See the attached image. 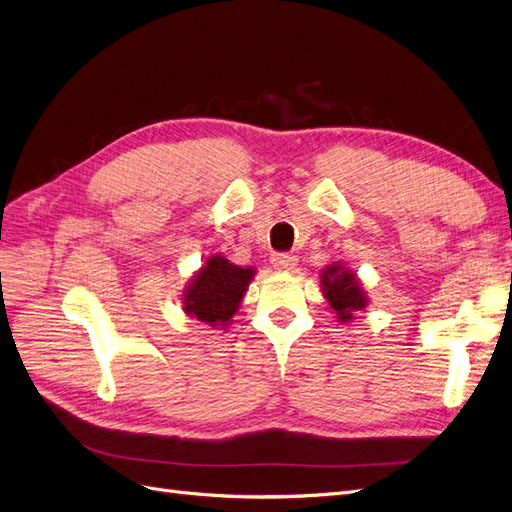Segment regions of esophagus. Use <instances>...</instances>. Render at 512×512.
<instances>
[{"mask_svg": "<svg viewBox=\"0 0 512 512\" xmlns=\"http://www.w3.org/2000/svg\"><path fill=\"white\" fill-rule=\"evenodd\" d=\"M271 265L277 271H290V269H294V265H297V256L286 254V252H277L271 256Z\"/></svg>", "mask_w": 512, "mask_h": 512, "instance_id": "obj_1", "label": "esophagus"}]
</instances>
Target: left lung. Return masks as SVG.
I'll list each match as a JSON object with an SVG mask.
<instances>
[{"label": "left lung", "mask_w": 512, "mask_h": 512, "mask_svg": "<svg viewBox=\"0 0 512 512\" xmlns=\"http://www.w3.org/2000/svg\"><path fill=\"white\" fill-rule=\"evenodd\" d=\"M320 286L329 305L335 309L339 322H350L354 312L367 305V297L356 282V275L337 262L320 273Z\"/></svg>", "instance_id": "8db88e82"}]
</instances>
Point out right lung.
I'll list each match as a JSON object with an SVG mask.
<instances>
[{
  "label": "right lung",
  "instance_id": "add662e5",
  "mask_svg": "<svg viewBox=\"0 0 512 512\" xmlns=\"http://www.w3.org/2000/svg\"><path fill=\"white\" fill-rule=\"evenodd\" d=\"M254 277V269L232 265L224 256H211L200 269L192 284L183 292V312L209 324L224 329L235 316L243 294Z\"/></svg>",
  "mask_w": 512,
  "mask_h": 512
}]
</instances>
